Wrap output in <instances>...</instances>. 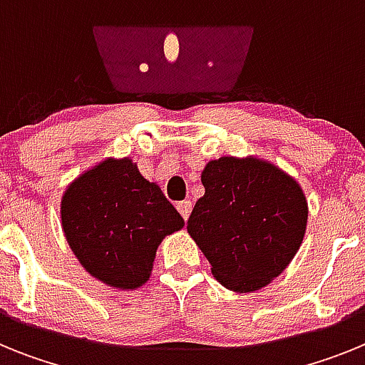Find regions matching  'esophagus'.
Listing matches in <instances>:
<instances>
[{"label":"esophagus","instance_id":"1","mask_svg":"<svg viewBox=\"0 0 365 365\" xmlns=\"http://www.w3.org/2000/svg\"><path fill=\"white\" fill-rule=\"evenodd\" d=\"M192 206H193L192 201H180L177 202V210H179V214L182 215V217L188 219L190 214H192Z\"/></svg>","mask_w":365,"mask_h":365}]
</instances>
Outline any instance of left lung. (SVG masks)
Here are the masks:
<instances>
[{
    "mask_svg": "<svg viewBox=\"0 0 365 365\" xmlns=\"http://www.w3.org/2000/svg\"><path fill=\"white\" fill-rule=\"evenodd\" d=\"M188 234L219 283L252 292L283 272L305 235L307 201L292 177L257 159L221 157L202 170Z\"/></svg>",
    "mask_w": 365,
    "mask_h": 365,
    "instance_id": "left-lung-1",
    "label": "left lung"
}]
</instances>
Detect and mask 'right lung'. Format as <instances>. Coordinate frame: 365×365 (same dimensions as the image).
Returning <instances> with one entry per match:
<instances>
[{
	"instance_id": "add662e5",
	"label": "right lung",
	"mask_w": 365,
	"mask_h": 365,
	"mask_svg": "<svg viewBox=\"0 0 365 365\" xmlns=\"http://www.w3.org/2000/svg\"><path fill=\"white\" fill-rule=\"evenodd\" d=\"M62 225L71 250L93 278L117 289L148 282L164 235L185 221L130 159H108L66 190Z\"/></svg>"
}]
</instances>
